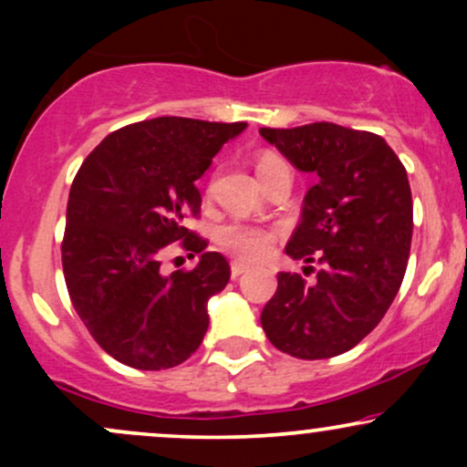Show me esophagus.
I'll return each instance as SVG.
<instances>
[{
  "instance_id": "34e87169",
  "label": "esophagus",
  "mask_w": 467,
  "mask_h": 467,
  "mask_svg": "<svg viewBox=\"0 0 467 467\" xmlns=\"http://www.w3.org/2000/svg\"><path fill=\"white\" fill-rule=\"evenodd\" d=\"M244 272H248V265L245 264H241V261H233V264H230V276L233 278H239Z\"/></svg>"
}]
</instances>
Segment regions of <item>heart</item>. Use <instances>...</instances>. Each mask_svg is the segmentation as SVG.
I'll return each instance as SVG.
<instances>
[{
	"label": "heart",
	"instance_id": "b5f03b06",
	"mask_svg": "<svg viewBox=\"0 0 467 467\" xmlns=\"http://www.w3.org/2000/svg\"><path fill=\"white\" fill-rule=\"evenodd\" d=\"M283 164V160L278 155L267 153L259 160L256 164V173L267 169V166ZM215 241L222 245L223 250L230 254L239 256L244 261H261L275 250L276 234L275 230L264 228V226H252V223H241V222H230L217 228Z\"/></svg>",
	"mask_w": 467,
	"mask_h": 467
}]
</instances>
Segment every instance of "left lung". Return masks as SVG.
<instances>
[{
  "label": "left lung",
  "mask_w": 467,
  "mask_h": 467,
  "mask_svg": "<svg viewBox=\"0 0 467 467\" xmlns=\"http://www.w3.org/2000/svg\"><path fill=\"white\" fill-rule=\"evenodd\" d=\"M259 133L314 175L285 252L323 265L309 285L301 275L278 272L261 325L294 358L340 356L378 327L404 281L412 239L406 169L384 138L334 122Z\"/></svg>",
  "instance_id": "left-lung-1"
}]
</instances>
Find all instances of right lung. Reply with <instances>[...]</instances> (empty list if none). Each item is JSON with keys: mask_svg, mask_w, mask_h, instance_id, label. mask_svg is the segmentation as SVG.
<instances>
[{"mask_svg": "<svg viewBox=\"0 0 467 467\" xmlns=\"http://www.w3.org/2000/svg\"><path fill=\"white\" fill-rule=\"evenodd\" d=\"M245 127L153 118L109 133L80 164L67 200L63 275L83 325L118 362L160 371L202 345L208 298L226 287L230 265L184 222L202 206L195 182ZM178 240L201 264L162 275L165 245Z\"/></svg>", "mask_w": 467, "mask_h": 467, "instance_id": "1", "label": "right lung"}]
</instances>
